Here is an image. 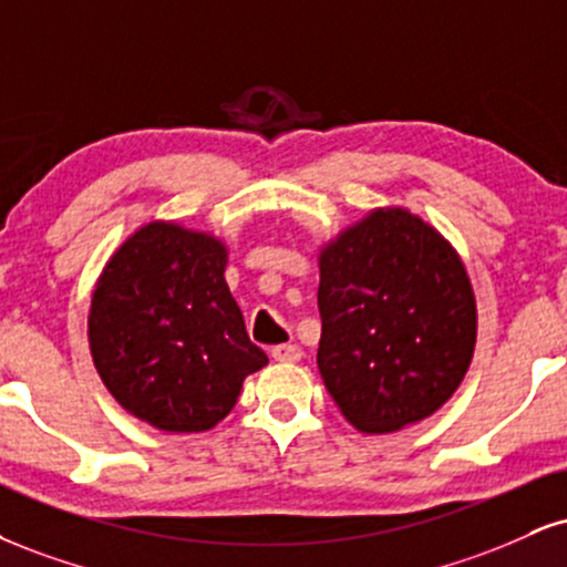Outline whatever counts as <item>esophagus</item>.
Here are the masks:
<instances>
[{
    "mask_svg": "<svg viewBox=\"0 0 567 567\" xmlns=\"http://www.w3.org/2000/svg\"><path fill=\"white\" fill-rule=\"evenodd\" d=\"M303 351L298 349L296 343H282V346H275L271 349V359L275 361H301Z\"/></svg>",
    "mask_w": 567,
    "mask_h": 567,
    "instance_id": "1",
    "label": "esophagus"
}]
</instances>
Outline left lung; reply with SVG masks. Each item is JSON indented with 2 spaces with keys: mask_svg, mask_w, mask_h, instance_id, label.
<instances>
[{
  "mask_svg": "<svg viewBox=\"0 0 567 567\" xmlns=\"http://www.w3.org/2000/svg\"><path fill=\"white\" fill-rule=\"evenodd\" d=\"M317 364L361 433H391L452 399L475 349L465 266L431 224L378 208L319 256Z\"/></svg>",
  "mask_w": 567,
  "mask_h": 567,
  "instance_id": "1",
  "label": "left lung"
}]
</instances>
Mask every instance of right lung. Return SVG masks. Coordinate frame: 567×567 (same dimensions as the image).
Listing matches in <instances>:
<instances>
[{
	"label": "right lung",
	"instance_id": "right-lung-1",
	"mask_svg": "<svg viewBox=\"0 0 567 567\" xmlns=\"http://www.w3.org/2000/svg\"><path fill=\"white\" fill-rule=\"evenodd\" d=\"M227 248L168 221L136 229L97 279L89 349L126 412L166 433H200L266 364L224 279Z\"/></svg>",
	"mask_w": 567,
	"mask_h": 567
}]
</instances>
